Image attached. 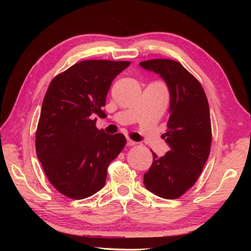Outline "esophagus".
<instances>
[{"instance_id": "obj_1", "label": "esophagus", "mask_w": 251, "mask_h": 251, "mask_svg": "<svg viewBox=\"0 0 251 251\" xmlns=\"http://www.w3.org/2000/svg\"><path fill=\"white\" fill-rule=\"evenodd\" d=\"M136 142H134V141H131V139H129V138H127V146H134V145H136Z\"/></svg>"}]
</instances>
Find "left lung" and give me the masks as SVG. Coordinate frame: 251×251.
I'll list each match as a JSON object with an SVG mask.
<instances>
[{
  "instance_id": "8db88e82",
  "label": "left lung",
  "mask_w": 251,
  "mask_h": 251,
  "mask_svg": "<svg viewBox=\"0 0 251 251\" xmlns=\"http://www.w3.org/2000/svg\"><path fill=\"white\" fill-rule=\"evenodd\" d=\"M139 65L159 74L171 95L167 131L163 135L169 151L161 157L152 152L144 185L156 196L176 199L196 182L209 156V105L201 83L180 63L157 58Z\"/></svg>"
}]
</instances>
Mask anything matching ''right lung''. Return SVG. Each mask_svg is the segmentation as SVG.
Listing matches in <instances>:
<instances>
[{"label": "right lung", "mask_w": 251, "mask_h": 251, "mask_svg": "<svg viewBox=\"0 0 251 251\" xmlns=\"http://www.w3.org/2000/svg\"><path fill=\"white\" fill-rule=\"evenodd\" d=\"M129 64L83 61L50 84L36 129V155L50 184L66 197L84 199L103 188L108 165L126 145L123 134L97 129L94 116H104L110 84Z\"/></svg>", "instance_id": "right-lung-1"}]
</instances>
